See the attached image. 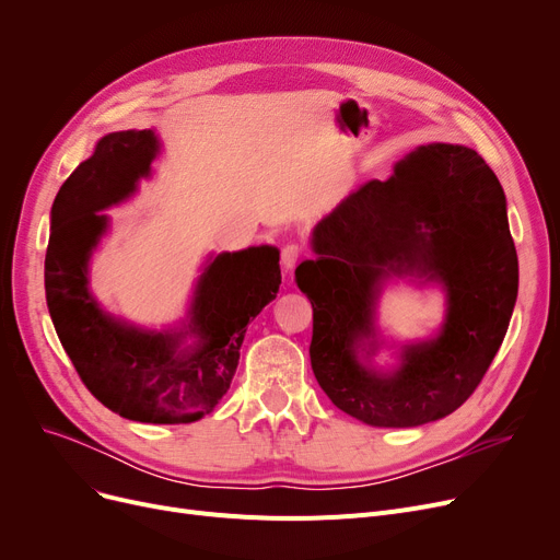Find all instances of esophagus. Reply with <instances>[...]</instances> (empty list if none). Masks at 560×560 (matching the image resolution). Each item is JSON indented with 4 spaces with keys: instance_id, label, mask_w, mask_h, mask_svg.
Segmentation results:
<instances>
[{
    "instance_id": "esophagus-1",
    "label": "esophagus",
    "mask_w": 560,
    "mask_h": 560,
    "mask_svg": "<svg viewBox=\"0 0 560 560\" xmlns=\"http://www.w3.org/2000/svg\"><path fill=\"white\" fill-rule=\"evenodd\" d=\"M300 258H302V245L288 243V245L281 249V268H283L285 272H290L292 268H295Z\"/></svg>"
}]
</instances>
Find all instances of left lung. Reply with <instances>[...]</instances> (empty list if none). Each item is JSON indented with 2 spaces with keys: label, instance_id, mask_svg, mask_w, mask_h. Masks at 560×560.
<instances>
[{
  "label": "left lung",
  "instance_id": "1",
  "mask_svg": "<svg viewBox=\"0 0 560 560\" xmlns=\"http://www.w3.org/2000/svg\"><path fill=\"white\" fill-rule=\"evenodd\" d=\"M298 285L313 306L311 365L327 397L370 427H420L475 393L502 345L517 300V254L506 197L469 147L431 142L395 163L322 218ZM413 276L446 292L433 339L400 346L395 366L375 304L390 278Z\"/></svg>",
  "mask_w": 560,
  "mask_h": 560
}]
</instances>
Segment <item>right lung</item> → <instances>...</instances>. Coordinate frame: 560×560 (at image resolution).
Returning a JSON list of instances; mask_svg holds the SVG:
<instances>
[{
    "instance_id": "right-lung-1",
    "label": "right lung",
    "mask_w": 560,
    "mask_h": 560,
    "mask_svg": "<svg viewBox=\"0 0 560 560\" xmlns=\"http://www.w3.org/2000/svg\"><path fill=\"white\" fill-rule=\"evenodd\" d=\"M159 156L154 129L97 140L51 203L45 295L66 354L106 408L133 422L188 424L226 395L247 325L279 292V249L211 254L176 327L144 329L102 308L88 275L110 226L102 211L131 199Z\"/></svg>"
}]
</instances>
